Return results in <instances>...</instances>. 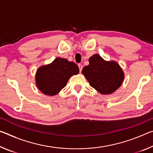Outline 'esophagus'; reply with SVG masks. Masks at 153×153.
<instances>
[{
	"instance_id": "1",
	"label": "esophagus",
	"mask_w": 153,
	"mask_h": 153,
	"mask_svg": "<svg viewBox=\"0 0 153 153\" xmlns=\"http://www.w3.org/2000/svg\"><path fill=\"white\" fill-rule=\"evenodd\" d=\"M78 67H79V72H80V73H81V71L82 70V68H83V66L81 64H79L78 65Z\"/></svg>"
}]
</instances>
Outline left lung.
Returning a JSON list of instances; mask_svg holds the SVG:
<instances>
[{"label": "left lung", "mask_w": 153, "mask_h": 153, "mask_svg": "<svg viewBox=\"0 0 153 153\" xmlns=\"http://www.w3.org/2000/svg\"><path fill=\"white\" fill-rule=\"evenodd\" d=\"M89 65L83 68L82 73L90 86L101 94H111L120 88L124 79V73L115 61H105L98 54L88 59Z\"/></svg>", "instance_id": "8db88e82"}]
</instances>
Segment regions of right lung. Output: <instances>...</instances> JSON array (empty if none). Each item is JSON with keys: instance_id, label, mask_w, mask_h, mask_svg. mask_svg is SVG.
Segmentation results:
<instances>
[{"instance_id": "add662e5", "label": "right lung", "mask_w": 153, "mask_h": 153, "mask_svg": "<svg viewBox=\"0 0 153 153\" xmlns=\"http://www.w3.org/2000/svg\"><path fill=\"white\" fill-rule=\"evenodd\" d=\"M79 68L72 61L61 57L51 63L40 66L36 73V84L38 90L46 96L57 94L66 86L69 78L79 74Z\"/></svg>"}]
</instances>
